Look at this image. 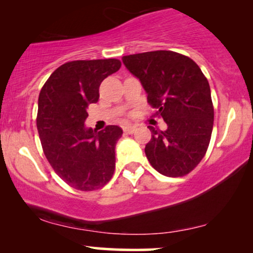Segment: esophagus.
Masks as SVG:
<instances>
[{
  "mask_svg": "<svg viewBox=\"0 0 253 253\" xmlns=\"http://www.w3.org/2000/svg\"><path fill=\"white\" fill-rule=\"evenodd\" d=\"M136 130V126H133V125H127V126H124V132L126 134H133Z\"/></svg>",
  "mask_w": 253,
  "mask_h": 253,
  "instance_id": "34e87169",
  "label": "esophagus"
}]
</instances>
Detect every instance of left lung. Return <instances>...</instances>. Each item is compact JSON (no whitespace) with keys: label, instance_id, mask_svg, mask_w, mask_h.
Segmentation results:
<instances>
[{"label":"left lung","instance_id":"obj_1","mask_svg":"<svg viewBox=\"0 0 253 253\" xmlns=\"http://www.w3.org/2000/svg\"><path fill=\"white\" fill-rule=\"evenodd\" d=\"M123 62L168 126L166 130L148 126V161L164 176H185L200 163L211 141L214 109L210 83L193 60L171 50L126 55Z\"/></svg>","mask_w":253,"mask_h":253}]
</instances>
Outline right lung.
I'll return each instance as SVG.
<instances>
[{
  "label": "right lung",
  "instance_id": "1",
  "mask_svg": "<svg viewBox=\"0 0 253 253\" xmlns=\"http://www.w3.org/2000/svg\"><path fill=\"white\" fill-rule=\"evenodd\" d=\"M120 67L117 59L67 62L40 91L37 128L43 154L56 174L76 190H97L113 176L123 129L111 125L97 132L84 123L87 107L98 102L100 83Z\"/></svg>",
  "mask_w": 253,
  "mask_h": 253
}]
</instances>
